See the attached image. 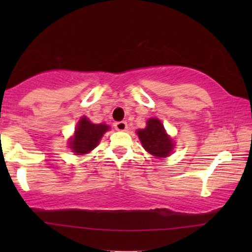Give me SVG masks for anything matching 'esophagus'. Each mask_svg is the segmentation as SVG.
Segmentation results:
<instances>
[{"mask_svg":"<svg viewBox=\"0 0 252 252\" xmlns=\"http://www.w3.org/2000/svg\"><path fill=\"white\" fill-rule=\"evenodd\" d=\"M115 128L119 132H125L127 129V123L126 122H118L115 124Z\"/></svg>","mask_w":252,"mask_h":252,"instance_id":"obj_1","label":"esophagus"}]
</instances>
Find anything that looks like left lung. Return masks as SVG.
Listing matches in <instances>:
<instances>
[{"mask_svg": "<svg viewBox=\"0 0 252 252\" xmlns=\"http://www.w3.org/2000/svg\"><path fill=\"white\" fill-rule=\"evenodd\" d=\"M136 134L146 151L155 157H168L173 150V141L167 135L159 119L150 118L147 122L146 128L137 129Z\"/></svg>", "mask_w": 252, "mask_h": 252, "instance_id": "8db88e82", "label": "left lung"}]
</instances>
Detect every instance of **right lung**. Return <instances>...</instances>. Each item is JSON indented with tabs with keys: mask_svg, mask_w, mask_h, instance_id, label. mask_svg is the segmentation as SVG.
<instances>
[{
	"mask_svg": "<svg viewBox=\"0 0 252 252\" xmlns=\"http://www.w3.org/2000/svg\"><path fill=\"white\" fill-rule=\"evenodd\" d=\"M110 127L105 124H93L86 117H81L75 127L73 136L68 141V148L78 156L86 155L97 147L103 134Z\"/></svg>",
	"mask_w": 252,
	"mask_h": 252,
	"instance_id": "obj_1",
	"label": "right lung"
}]
</instances>
